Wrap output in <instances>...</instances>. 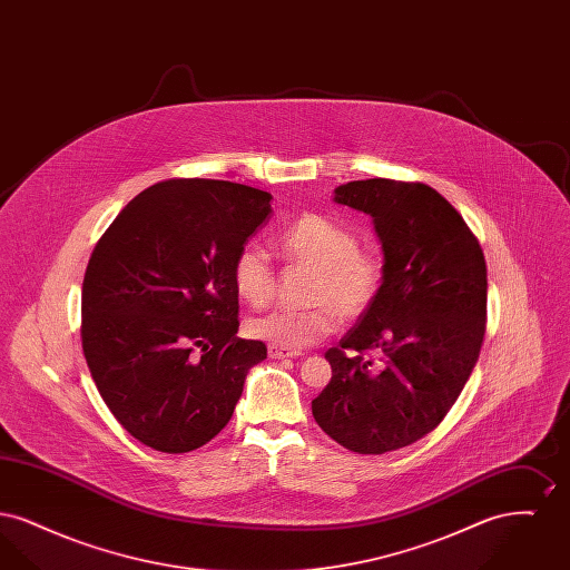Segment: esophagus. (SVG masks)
Returning a JSON list of instances; mask_svg holds the SVG:
<instances>
[{
    "label": "esophagus",
    "instance_id": "esophagus-1",
    "mask_svg": "<svg viewBox=\"0 0 570 570\" xmlns=\"http://www.w3.org/2000/svg\"><path fill=\"white\" fill-rule=\"evenodd\" d=\"M269 356H272V358H297V356H301V353L269 344Z\"/></svg>",
    "mask_w": 570,
    "mask_h": 570
}]
</instances>
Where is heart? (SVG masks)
I'll use <instances>...</instances> for the list:
<instances>
[{
  "mask_svg": "<svg viewBox=\"0 0 570 570\" xmlns=\"http://www.w3.org/2000/svg\"><path fill=\"white\" fill-rule=\"evenodd\" d=\"M288 263L312 267L309 307L273 309L247 323L249 335L282 348L323 342L342 318L361 316L380 295L384 258L376 247L356 245L353 233L321 214H303L277 237ZM233 284L247 305L263 307L275 293V269L258 245L247 244L233 263Z\"/></svg>",
  "mask_w": 570,
  "mask_h": 570,
  "instance_id": "b5f03b06",
  "label": "heart"
}]
</instances>
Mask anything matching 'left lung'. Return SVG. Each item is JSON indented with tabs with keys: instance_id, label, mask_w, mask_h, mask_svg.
<instances>
[{
	"instance_id": "left-lung-1",
	"label": "left lung",
	"mask_w": 570,
	"mask_h": 570,
	"mask_svg": "<svg viewBox=\"0 0 570 570\" xmlns=\"http://www.w3.org/2000/svg\"><path fill=\"white\" fill-rule=\"evenodd\" d=\"M333 200L374 219L384 282L326 351L333 374L312 414L348 451L382 455L430 434L458 402L485 337L488 267L458 209L425 184L351 181Z\"/></svg>"
}]
</instances>
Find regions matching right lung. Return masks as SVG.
I'll return each mask as SVG.
<instances>
[{
	"label": "right lung",
	"instance_id": "add662e5",
	"mask_svg": "<svg viewBox=\"0 0 570 570\" xmlns=\"http://www.w3.org/2000/svg\"><path fill=\"white\" fill-rule=\"evenodd\" d=\"M272 214V194L166 179L135 196L94 247L82 353L105 404L138 442L188 453L216 438L267 358L242 340L233 263Z\"/></svg>",
	"mask_w": 570,
	"mask_h": 570
}]
</instances>
